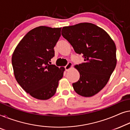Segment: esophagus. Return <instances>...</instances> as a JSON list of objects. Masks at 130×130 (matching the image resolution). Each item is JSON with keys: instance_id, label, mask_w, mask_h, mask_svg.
Masks as SVG:
<instances>
[{"instance_id": "34e87169", "label": "esophagus", "mask_w": 130, "mask_h": 130, "mask_svg": "<svg viewBox=\"0 0 130 130\" xmlns=\"http://www.w3.org/2000/svg\"><path fill=\"white\" fill-rule=\"evenodd\" d=\"M72 66H73V65H72V63H71V62H68V64L65 67V68L66 69V71H68L69 70V69H70L71 68H72Z\"/></svg>"}]
</instances>
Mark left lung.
<instances>
[{
	"mask_svg": "<svg viewBox=\"0 0 130 130\" xmlns=\"http://www.w3.org/2000/svg\"><path fill=\"white\" fill-rule=\"evenodd\" d=\"M62 35L84 58V62L74 67L80 74L72 84L75 91L85 97L95 95L107 85L116 67L114 41L103 29L87 22L63 27Z\"/></svg>",
	"mask_w": 130,
	"mask_h": 130,
	"instance_id": "left-lung-1",
	"label": "left lung"
}]
</instances>
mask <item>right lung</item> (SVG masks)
I'll return each mask as SVG.
<instances>
[{"label": "right lung", "mask_w": 130, "mask_h": 130, "mask_svg": "<svg viewBox=\"0 0 130 130\" xmlns=\"http://www.w3.org/2000/svg\"><path fill=\"white\" fill-rule=\"evenodd\" d=\"M61 28L41 26L32 29L16 47L12 57L14 77L27 93L46 100L55 94L64 67L49 65Z\"/></svg>", "instance_id": "add662e5"}]
</instances>
